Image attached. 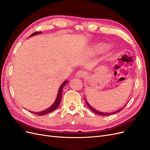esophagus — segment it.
Listing matches in <instances>:
<instances>
[{
	"label": "esophagus",
	"mask_w": 150,
	"mask_h": 150,
	"mask_svg": "<svg viewBox=\"0 0 150 150\" xmlns=\"http://www.w3.org/2000/svg\"><path fill=\"white\" fill-rule=\"evenodd\" d=\"M76 76L77 77H78V78H85V77L86 76V72H84L83 71H78L76 72Z\"/></svg>",
	"instance_id": "obj_1"
}]
</instances>
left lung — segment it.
<instances>
[{"label":"left lung","instance_id":"obj_1","mask_svg":"<svg viewBox=\"0 0 150 150\" xmlns=\"http://www.w3.org/2000/svg\"><path fill=\"white\" fill-rule=\"evenodd\" d=\"M85 101H86V104H87V105H88V106L91 109V110L94 112H95V113H96V114H98V115H102V116H107V115H113V114H115V113H116V112H120V111H121L122 109H123V108L126 105V104H125V106L123 107V108H121L120 110H117V111H115V112H111V113H108V112H99V111H98L97 110H94V108H93L89 104V103L87 102V101L86 100V98H85Z\"/></svg>","mask_w":150,"mask_h":150}]
</instances>
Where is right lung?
Instances as JSON below:
<instances>
[{
  "label": "right lung",
  "instance_id": "1",
  "mask_svg": "<svg viewBox=\"0 0 150 150\" xmlns=\"http://www.w3.org/2000/svg\"><path fill=\"white\" fill-rule=\"evenodd\" d=\"M40 33H40V32H35V33L32 34V35L30 36H33V35L38 34H40ZM67 81H65L63 83V84L61 86L59 89L58 94H57V98L56 99V101H55V102L53 103L52 105H51V107H49V108L46 109V110L42 111H40V112H33V113H34V114L37 115H39V116H42V115H46V114H47V113H49V112H51L53 111L54 110H55L58 107V106L59 105V103H60L61 100V99H62V88L67 84ZM30 112H31V111H30Z\"/></svg>",
  "mask_w": 150,
  "mask_h": 150
}]
</instances>
